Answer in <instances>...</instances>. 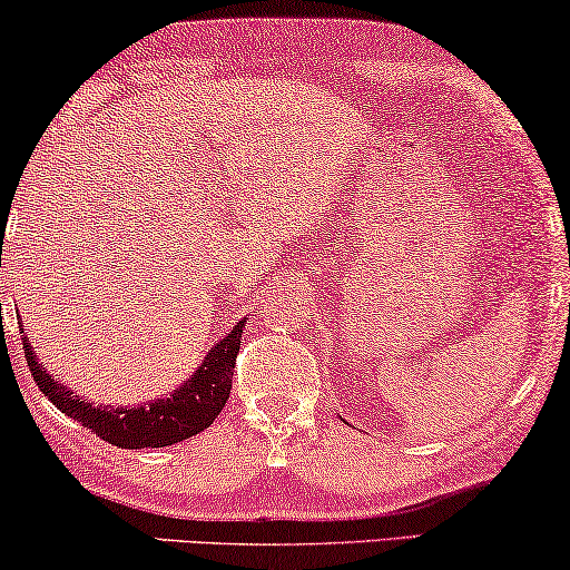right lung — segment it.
<instances>
[{
    "label": "right lung",
    "mask_w": 570,
    "mask_h": 570,
    "mask_svg": "<svg viewBox=\"0 0 570 570\" xmlns=\"http://www.w3.org/2000/svg\"><path fill=\"white\" fill-rule=\"evenodd\" d=\"M240 332H244V322L233 326L230 334H225L209 350L205 363L194 373L189 384L176 389L166 400L139 404V407H111V404L96 407L92 402L80 400L75 392H69L65 384L53 381L43 371L26 334H20V337L36 386L67 417L77 420L82 428H90L98 439L114 443L119 449H160L191 439V435L213 425V420L220 415L230 396L233 368H236V355L240 350Z\"/></svg>",
    "instance_id": "obj_1"
}]
</instances>
